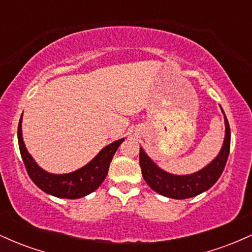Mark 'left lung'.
Wrapping results in <instances>:
<instances>
[{
    "mask_svg": "<svg viewBox=\"0 0 252 252\" xmlns=\"http://www.w3.org/2000/svg\"><path fill=\"white\" fill-rule=\"evenodd\" d=\"M221 112L224 115L225 123L224 142H222L218 155L207 166H205L204 168L198 170V172L186 175L172 174V173L166 172L164 169L160 168L141 147V170H142L144 181L149 185L150 189L155 190L158 194L167 196V198L187 199L210 189L218 181L222 170L225 168V164H226L231 142L230 126H228L227 118L225 116V112L222 109Z\"/></svg>",
    "mask_w": 252,
    "mask_h": 252,
    "instance_id": "obj_1",
    "label": "left lung"
}]
</instances>
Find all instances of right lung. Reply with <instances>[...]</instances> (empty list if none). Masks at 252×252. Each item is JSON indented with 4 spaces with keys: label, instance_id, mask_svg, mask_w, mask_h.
I'll return each mask as SVG.
<instances>
[{
    "label": "right lung",
    "instance_id": "add662e5",
    "mask_svg": "<svg viewBox=\"0 0 252 252\" xmlns=\"http://www.w3.org/2000/svg\"><path fill=\"white\" fill-rule=\"evenodd\" d=\"M24 115V114H22ZM22 115L17 128V140L22 160L32 181L47 194L63 199H79L86 196L102 185L108 175L110 162L124 138L114 141L100 150L82 168L66 174H53L42 169L28 153L22 137Z\"/></svg>",
    "mask_w": 252,
    "mask_h": 252
}]
</instances>
